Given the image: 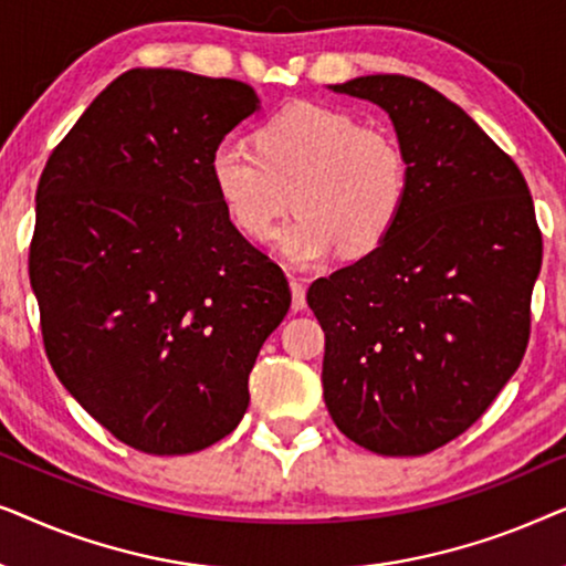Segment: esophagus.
Wrapping results in <instances>:
<instances>
[{"mask_svg":"<svg viewBox=\"0 0 566 566\" xmlns=\"http://www.w3.org/2000/svg\"><path fill=\"white\" fill-rule=\"evenodd\" d=\"M291 293H293V312H301V308L306 306V289L304 283H301V277H293L291 275Z\"/></svg>","mask_w":566,"mask_h":566,"instance_id":"34e87169","label":"esophagus"}]
</instances>
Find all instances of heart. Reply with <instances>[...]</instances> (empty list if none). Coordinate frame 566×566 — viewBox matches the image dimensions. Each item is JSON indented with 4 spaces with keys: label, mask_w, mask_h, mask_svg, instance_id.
Instances as JSON below:
<instances>
[{
    "label": "heart",
    "mask_w": 566,
    "mask_h": 566,
    "mask_svg": "<svg viewBox=\"0 0 566 566\" xmlns=\"http://www.w3.org/2000/svg\"><path fill=\"white\" fill-rule=\"evenodd\" d=\"M208 175L231 223L252 242L273 237L293 190L298 216L281 231V247L298 265L337 250L347 258L374 252L397 227L409 192L397 136L314 103L268 118L254 146L216 144Z\"/></svg>",
    "instance_id": "obj_1"
}]
</instances>
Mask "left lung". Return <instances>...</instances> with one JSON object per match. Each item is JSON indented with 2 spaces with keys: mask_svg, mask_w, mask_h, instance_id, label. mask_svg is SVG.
Wrapping results in <instances>:
<instances>
[{
  "mask_svg": "<svg viewBox=\"0 0 566 566\" xmlns=\"http://www.w3.org/2000/svg\"><path fill=\"white\" fill-rule=\"evenodd\" d=\"M381 105L409 192L381 247L308 285L337 430L381 455H424L486 412L521 366L544 239L513 159L420 80L332 87Z\"/></svg>",
  "mask_w": 566,
  "mask_h": 566,
  "instance_id": "8db88e82",
  "label": "left lung"
}]
</instances>
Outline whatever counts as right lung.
Wrapping results in <instances>:
<instances>
[{
	"label": "right lung",
	"instance_id": "1",
	"mask_svg": "<svg viewBox=\"0 0 566 566\" xmlns=\"http://www.w3.org/2000/svg\"><path fill=\"white\" fill-rule=\"evenodd\" d=\"M258 95L237 80L130 69L61 138L35 192L30 285L45 355L120 443L182 455L250 405V370L291 306L208 159Z\"/></svg>",
	"mask_w": 566,
	"mask_h": 566
}]
</instances>
